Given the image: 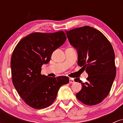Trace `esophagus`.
<instances>
[{
	"label": "esophagus",
	"instance_id": "esophagus-1",
	"mask_svg": "<svg viewBox=\"0 0 123 123\" xmlns=\"http://www.w3.org/2000/svg\"><path fill=\"white\" fill-rule=\"evenodd\" d=\"M74 83V80L72 78H70L69 79V83H70V84H73V83Z\"/></svg>",
	"mask_w": 123,
	"mask_h": 123
}]
</instances>
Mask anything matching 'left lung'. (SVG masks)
Segmentation results:
<instances>
[{"label": "left lung", "instance_id": "8db88e82", "mask_svg": "<svg viewBox=\"0 0 123 123\" xmlns=\"http://www.w3.org/2000/svg\"><path fill=\"white\" fill-rule=\"evenodd\" d=\"M70 44L78 54L77 65L88 73V81L82 83V88L76 98L87 105L101 103L108 95L116 74L112 46L102 32L88 26L65 31Z\"/></svg>", "mask_w": 123, "mask_h": 123}]
</instances>
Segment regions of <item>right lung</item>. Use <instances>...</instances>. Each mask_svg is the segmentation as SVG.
Returning <instances> with one entry per match:
<instances>
[{
  "label": "right lung",
  "instance_id": "right-lung-1",
  "mask_svg": "<svg viewBox=\"0 0 123 123\" xmlns=\"http://www.w3.org/2000/svg\"><path fill=\"white\" fill-rule=\"evenodd\" d=\"M66 40L63 31L31 33L19 41L11 59L13 85L24 102L36 109L49 107L59 89L69 82L67 76L48 77L41 74L42 66L50 61L54 51Z\"/></svg>",
  "mask_w": 123,
  "mask_h": 123
}]
</instances>
